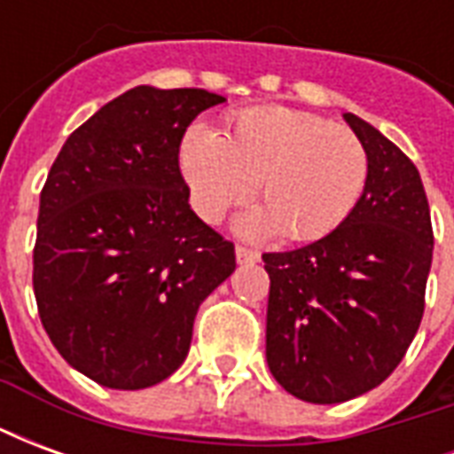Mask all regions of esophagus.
I'll list each match as a JSON object with an SVG mask.
<instances>
[{
    "label": "esophagus",
    "mask_w": 454,
    "mask_h": 454,
    "mask_svg": "<svg viewBox=\"0 0 454 454\" xmlns=\"http://www.w3.org/2000/svg\"><path fill=\"white\" fill-rule=\"evenodd\" d=\"M236 260L240 265H247V262H257L260 260V253L253 250V247L247 246H236Z\"/></svg>",
    "instance_id": "esophagus-1"
}]
</instances>
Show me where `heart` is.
<instances>
[{
	"instance_id": "heart-1",
	"label": "heart",
	"mask_w": 454,
	"mask_h": 454,
	"mask_svg": "<svg viewBox=\"0 0 454 454\" xmlns=\"http://www.w3.org/2000/svg\"><path fill=\"white\" fill-rule=\"evenodd\" d=\"M179 162L199 216L221 221L255 182L262 207L240 221V231H282L289 240H316L335 231L357 207L370 175L367 148L348 126L289 106L233 114L223 138L207 126H192Z\"/></svg>"
}]
</instances>
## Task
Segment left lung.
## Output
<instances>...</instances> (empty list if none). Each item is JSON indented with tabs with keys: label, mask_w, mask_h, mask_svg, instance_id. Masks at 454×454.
Masks as SVG:
<instances>
[{
	"label": "left lung",
	"mask_w": 454,
	"mask_h": 454,
	"mask_svg": "<svg viewBox=\"0 0 454 454\" xmlns=\"http://www.w3.org/2000/svg\"><path fill=\"white\" fill-rule=\"evenodd\" d=\"M370 158L357 207L316 243L265 253L267 364L289 394L340 403L403 360L426 309L433 223L416 165L345 114Z\"/></svg>",
	"instance_id": "8db88e82"
}]
</instances>
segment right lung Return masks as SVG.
<instances>
[{
  "mask_svg": "<svg viewBox=\"0 0 454 454\" xmlns=\"http://www.w3.org/2000/svg\"><path fill=\"white\" fill-rule=\"evenodd\" d=\"M207 90L133 87L70 133L41 189L34 294L55 350L109 389L184 362L199 304L236 247L189 207L179 145Z\"/></svg>",
  "mask_w": 454,
  "mask_h": 454,
  "instance_id": "obj_1",
  "label": "right lung"
}]
</instances>
